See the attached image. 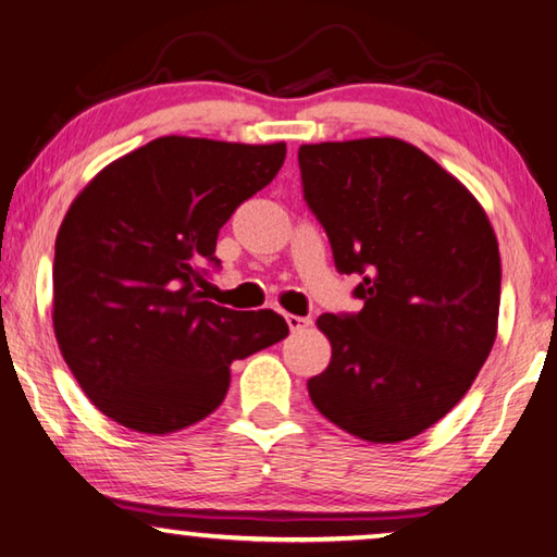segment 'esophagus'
I'll use <instances>...</instances> for the list:
<instances>
[{"label":"esophagus","instance_id":"1","mask_svg":"<svg viewBox=\"0 0 557 557\" xmlns=\"http://www.w3.org/2000/svg\"><path fill=\"white\" fill-rule=\"evenodd\" d=\"M285 319H287V324H289V329H292V332H301V329L312 326V317H297V314H285Z\"/></svg>","mask_w":557,"mask_h":557}]
</instances>
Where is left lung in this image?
Segmentation results:
<instances>
[{
  "label": "left lung",
  "mask_w": 557,
  "mask_h": 557,
  "mask_svg": "<svg viewBox=\"0 0 557 557\" xmlns=\"http://www.w3.org/2000/svg\"><path fill=\"white\" fill-rule=\"evenodd\" d=\"M301 191L358 277L361 312L322 314L314 408L366 442H403L465 398L496 338L502 258L479 201L395 137L299 147Z\"/></svg>",
  "instance_id": "1"
}]
</instances>
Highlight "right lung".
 <instances>
[{
	"label": "right lung",
	"mask_w": 557,
	"mask_h": 557,
	"mask_svg": "<svg viewBox=\"0 0 557 557\" xmlns=\"http://www.w3.org/2000/svg\"><path fill=\"white\" fill-rule=\"evenodd\" d=\"M287 147L159 137L102 169L55 238L53 332L90 403L166 435L223 403L231 363L289 334L272 309L206 299L215 240L277 176Z\"/></svg>",
	"instance_id": "add662e5"
}]
</instances>
